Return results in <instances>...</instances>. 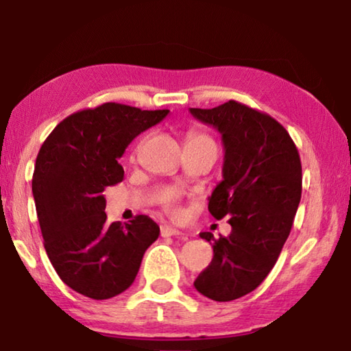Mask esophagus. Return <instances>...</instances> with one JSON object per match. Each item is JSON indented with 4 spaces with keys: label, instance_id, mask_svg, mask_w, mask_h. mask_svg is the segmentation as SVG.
<instances>
[{
    "label": "esophagus",
    "instance_id": "esophagus-1",
    "mask_svg": "<svg viewBox=\"0 0 351 351\" xmlns=\"http://www.w3.org/2000/svg\"><path fill=\"white\" fill-rule=\"evenodd\" d=\"M182 232L179 231V230H176V228H172V226H167V225H165V226H161V236L163 237H171V236H180Z\"/></svg>",
    "mask_w": 351,
    "mask_h": 351
}]
</instances>
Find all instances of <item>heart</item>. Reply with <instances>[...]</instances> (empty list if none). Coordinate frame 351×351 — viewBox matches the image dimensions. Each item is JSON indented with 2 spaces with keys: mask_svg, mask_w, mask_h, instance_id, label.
I'll return each mask as SVG.
<instances>
[{
  "mask_svg": "<svg viewBox=\"0 0 351 351\" xmlns=\"http://www.w3.org/2000/svg\"><path fill=\"white\" fill-rule=\"evenodd\" d=\"M197 138H204V136H201V134H191L190 136V139H197ZM167 209H169L172 213L179 212V210H177V207L174 204V199H172V197H169V201H167Z\"/></svg>",
  "mask_w": 351,
  "mask_h": 351,
  "instance_id": "heart-1",
  "label": "heart"
}]
</instances>
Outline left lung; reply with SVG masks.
<instances>
[{"instance_id": "8db88e82", "label": "left lung", "mask_w": 351, "mask_h": 351, "mask_svg": "<svg viewBox=\"0 0 351 351\" xmlns=\"http://www.w3.org/2000/svg\"><path fill=\"white\" fill-rule=\"evenodd\" d=\"M190 114L221 134L223 180L209 212L217 220L230 217L231 225L218 241L199 234L213 242V258L195 288L213 301H234L261 285L287 242L301 201V158L277 120L237 101Z\"/></svg>"}]
</instances>
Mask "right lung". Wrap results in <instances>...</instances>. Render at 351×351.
<instances>
[{
	"instance_id": "right-lung-1",
	"label": "right lung",
	"mask_w": 351,
	"mask_h": 351,
	"mask_svg": "<svg viewBox=\"0 0 351 351\" xmlns=\"http://www.w3.org/2000/svg\"><path fill=\"white\" fill-rule=\"evenodd\" d=\"M167 114L106 103L66 117L40 147L32 186L45 252L84 296L101 301L128 289L160 236L147 215L109 225L104 190L123 180L119 158L131 141Z\"/></svg>"
}]
</instances>
